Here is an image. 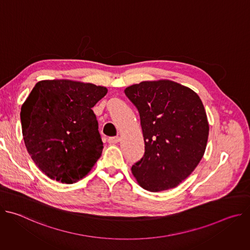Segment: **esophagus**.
<instances>
[{
    "label": "esophagus",
    "mask_w": 250,
    "mask_h": 250,
    "mask_svg": "<svg viewBox=\"0 0 250 250\" xmlns=\"http://www.w3.org/2000/svg\"><path fill=\"white\" fill-rule=\"evenodd\" d=\"M120 140H121L120 136H113V137H109L108 142H109V144H111V145H115V144H118Z\"/></svg>",
    "instance_id": "1"
}]
</instances>
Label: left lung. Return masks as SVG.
Listing matches in <instances>:
<instances>
[{
	"mask_svg": "<svg viewBox=\"0 0 250 250\" xmlns=\"http://www.w3.org/2000/svg\"><path fill=\"white\" fill-rule=\"evenodd\" d=\"M136 106L146 152L131 167L138 185L149 192L177 187L204 156L208 122L192 89L171 80L144 81L125 89Z\"/></svg>",
	"mask_w": 250,
	"mask_h": 250,
	"instance_id": "1",
	"label": "left lung"
}]
</instances>
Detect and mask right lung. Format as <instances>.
<instances>
[{
	"mask_svg": "<svg viewBox=\"0 0 250 250\" xmlns=\"http://www.w3.org/2000/svg\"><path fill=\"white\" fill-rule=\"evenodd\" d=\"M108 89L73 80L38 82L21 109L24 145L50 179L73 184L89 174L103 151L92 108Z\"/></svg>",
	"mask_w": 250,
	"mask_h": 250,
	"instance_id": "obj_1",
	"label": "right lung"
}]
</instances>
